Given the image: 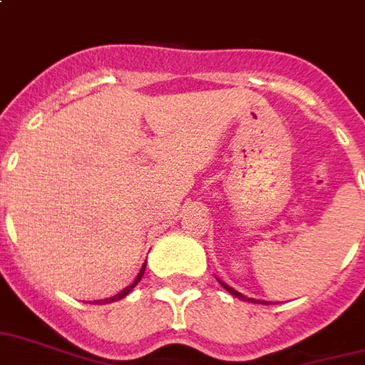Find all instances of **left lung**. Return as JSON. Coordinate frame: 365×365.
Wrapping results in <instances>:
<instances>
[{
    "mask_svg": "<svg viewBox=\"0 0 365 365\" xmlns=\"http://www.w3.org/2000/svg\"><path fill=\"white\" fill-rule=\"evenodd\" d=\"M225 287V289L229 290V292H231L232 297H237V298H240V300H246V302H259V300H254V298H246V297H242V294H240V292H238V290H235L232 289V287H229V284H225V283H221ZM264 304H269V302H264Z\"/></svg>",
    "mask_w": 365,
    "mask_h": 365,
    "instance_id": "8db88e82",
    "label": "left lung"
}]
</instances>
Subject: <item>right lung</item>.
<instances>
[{"label":"right lung","instance_id":"obj_1","mask_svg":"<svg viewBox=\"0 0 365 365\" xmlns=\"http://www.w3.org/2000/svg\"><path fill=\"white\" fill-rule=\"evenodd\" d=\"M144 269H146V264L142 265V269H140V273H138V275H136V279H134V283L133 284H128L127 289L125 290H120L119 294H115L113 298H108V300H100L101 304H108V302H115V300H120V298H125L128 294V292H130V290L134 289V287H136V284H138V281H140L142 279V275H144Z\"/></svg>","mask_w":365,"mask_h":365}]
</instances>
